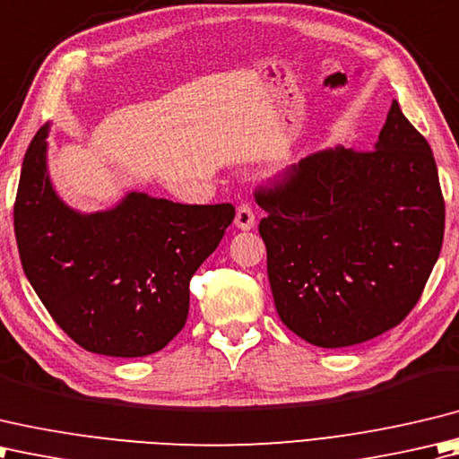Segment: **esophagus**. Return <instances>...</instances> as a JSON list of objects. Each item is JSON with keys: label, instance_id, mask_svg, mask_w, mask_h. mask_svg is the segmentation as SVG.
Returning a JSON list of instances; mask_svg holds the SVG:
<instances>
[{"label": "esophagus", "instance_id": "1", "mask_svg": "<svg viewBox=\"0 0 459 459\" xmlns=\"http://www.w3.org/2000/svg\"><path fill=\"white\" fill-rule=\"evenodd\" d=\"M233 223H236V228L243 230V231L251 230V228L255 226V213H254V210H251L247 204H241V205H238V210H236V220H233Z\"/></svg>", "mask_w": 459, "mask_h": 459}]
</instances>
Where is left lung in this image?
Wrapping results in <instances>:
<instances>
[{
  "mask_svg": "<svg viewBox=\"0 0 459 459\" xmlns=\"http://www.w3.org/2000/svg\"><path fill=\"white\" fill-rule=\"evenodd\" d=\"M255 200L279 319L321 349L370 341L404 321L442 249L434 154L396 100L374 151L315 152Z\"/></svg>",
  "mask_w": 459,
  "mask_h": 459,
  "instance_id": "8db88e82",
  "label": "left lung"
}]
</instances>
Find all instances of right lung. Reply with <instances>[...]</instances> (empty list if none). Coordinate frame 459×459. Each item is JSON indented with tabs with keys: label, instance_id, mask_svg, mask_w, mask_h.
Returning a JSON list of instances; mask_svg holds the SVG:
<instances>
[{
	"label": "right lung",
	"instance_id": "right-lung-1",
	"mask_svg": "<svg viewBox=\"0 0 459 459\" xmlns=\"http://www.w3.org/2000/svg\"><path fill=\"white\" fill-rule=\"evenodd\" d=\"M49 123L27 148L13 226L37 297L89 352L134 359L184 329L190 279L236 218L231 204L188 205L128 192L115 208L81 213L47 172Z\"/></svg>",
	"mask_w": 459,
	"mask_h": 459
}]
</instances>
